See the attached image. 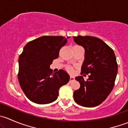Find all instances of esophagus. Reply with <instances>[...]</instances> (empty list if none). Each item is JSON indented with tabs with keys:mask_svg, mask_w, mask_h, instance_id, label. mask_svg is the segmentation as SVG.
Returning a JSON list of instances; mask_svg holds the SVG:
<instances>
[{
	"mask_svg": "<svg viewBox=\"0 0 128 128\" xmlns=\"http://www.w3.org/2000/svg\"><path fill=\"white\" fill-rule=\"evenodd\" d=\"M74 80V77H73V76H70V81H72Z\"/></svg>",
	"mask_w": 128,
	"mask_h": 128,
	"instance_id": "1",
	"label": "esophagus"
}]
</instances>
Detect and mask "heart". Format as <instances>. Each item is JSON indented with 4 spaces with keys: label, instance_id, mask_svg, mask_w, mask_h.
Returning <instances> with one entry per match:
<instances>
[{
    "label": "heart",
    "instance_id": "obj_1",
    "mask_svg": "<svg viewBox=\"0 0 128 128\" xmlns=\"http://www.w3.org/2000/svg\"><path fill=\"white\" fill-rule=\"evenodd\" d=\"M68 70H69V71H70V72H72V68H70V67H69V68H68Z\"/></svg>",
    "mask_w": 128,
    "mask_h": 128
}]
</instances>
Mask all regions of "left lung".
I'll use <instances>...</instances> for the list:
<instances>
[{"label":"left lung","mask_w":128,"mask_h":128,"mask_svg":"<svg viewBox=\"0 0 128 128\" xmlns=\"http://www.w3.org/2000/svg\"><path fill=\"white\" fill-rule=\"evenodd\" d=\"M73 38L85 50L81 74H89L86 81L82 76L76 77L80 87L74 92V99L82 106H96L105 100L114 87L118 72L116 58L113 50L99 38L90 36Z\"/></svg>","instance_id":"1"}]
</instances>
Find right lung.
<instances>
[{"label":"right lung","mask_w":128,"mask_h":128,"mask_svg":"<svg viewBox=\"0 0 128 128\" xmlns=\"http://www.w3.org/2000/svg\"><path fill=\"white\" fill-rule=\"evenodd\" d=\"M68 42L58 36H43L28 42L19 57L18 80L30 101L48 104L58 98L59 90L69 82L68 72H52L50 65L59 57V50Z\"/></svg>","instance_id":"right-lung-1"}]
</instances>
